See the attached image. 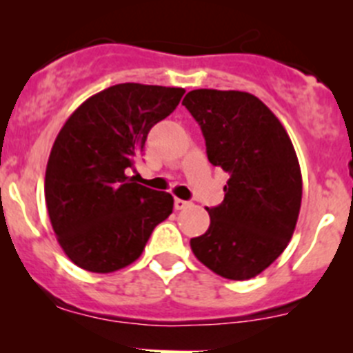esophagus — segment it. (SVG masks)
Returning a JSON list of instances; mask_svg holds the SVG:
<instances>
[{"label": "esophagus", "mask_w": 353, "mask_h": 353, "mask_svg": "<svg viewBox=\"0 0 353 353\" xmlns=\"http://www.w3.org/2000/svg\"><path fill=\"white\" fill-rule=\"evenodd\" d=\"M189 201H185V199H180V198H174V208L176 210H183L185 207H189Z\"/></svg>", "instance_id": "esophagus-1"}]
</instances>
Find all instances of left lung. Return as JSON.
I'll list each match as a JSON object with an SVG mask.
<instances>
[{
    "instance_id": "left-lung-1",
    "label": "left lung",
    "mask_w": 353,
    "mask_h": 353,
    "mask_svg": "<svg viewBox=\"0 0 353 353\" xmlns=\"http://www.w3.org/2000/svg\"><path fill=\"white\" fill-rule=\"evenodd\" d=\"M203 132L208 161L230 173L210 226L191 249L217 276L244 281L288 245L299 219L302 174L292 139L258 97L192 90L182 102Z\"/></svg>"
}]
</instances>
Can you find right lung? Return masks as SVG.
I'll return each instance as SVG.
<instances>
[{
    "mask_svg": "<svg viewBox=\"0 0 353 353\" xmlns=\"http://www.w3.org/2000/svg\"><path fill=\"white\" fill-rule=\"evenodd\" d=\"M183 88L114 84L70 114L51 148L46 205L56 239L77 267L120 270L141 256L173 212V196L127 176L150 129L179 105Z\"/></svg>",
    "mask_w": 353,
    "mask_h": 353,
    "instance_id": "obj_1",
    "label": "right lung"
}]
</instances>
